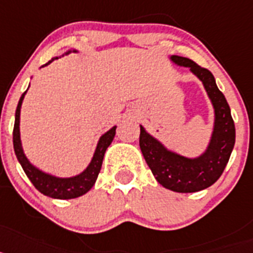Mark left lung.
I'll list each match as a JSON object with an SVG mask.
<instances>
[{"label":"left lung","instance_id":"obj_1","mask_svg":"<svg viewBox=\"0 0 253 253\" xmlns=\"http://www.w3.org/2000/svg\"><path fill=\"white\" fill-rule=\"evenodd\" d=\"M170 60L175 65L190 67L203 81L215 111L211 140L203 155L190 159L169 151L140 126V149L154 177L163 187L174 192H197L214 184L224 172L236 142V127L229 104L211 72L186 57L172 56Z\"/></svg>","mask_w":253,"mask_h":253}]
</instances>
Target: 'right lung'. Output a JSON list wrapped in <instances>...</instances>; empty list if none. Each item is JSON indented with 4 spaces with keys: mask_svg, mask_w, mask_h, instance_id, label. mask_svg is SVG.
Returning a JSON list of instances; mask_svg holds the SVG:
<instances>
[{
    "mask_svg": "<svg viewBox=\"0 0 253 253\" xmlns=\"http://www.w3.org/2000/svg\"><path fill=\"white\" fill-rule=\"evenodd\" d=\"M76 52V50H74ZM70 53V52H67ZM53 60L56 58H52L48 63H45L44 66L49 65ZM25 93L21 95L20 100H19V104H17L16 113H15V125H14V132H12V140H14V150L16 154V158L19 160V163L23 167L24 172L28 175V178L30 179L34 187L39 191L41 193L45 195L48 197H52V199H60V200H69V199H76L79 196H83L84 193H86L90 188L93 187L94 183H95L96 178H98V174L100 172V168H102L103 158H104V153L107 150L111 142L113 141L114 135H116V128L117 127H112L109 131L104 133L99 139V142L96 145L95 153H94V157L90 162V164L87 166V168L85 169L84 172L80 173V174L75 175V177H70V178H58V177H54V175L47 174V173L42 172L38 168H35L34 166L30 164V162L26 159L25 154H24L23 148H21V141H20V128H19V125H20V108L21 103H23L24 95Z\"/></svg>",
    "mask_w": 253,
    "mask_h": 253,
    "instance_id": "add662e5",
    "label": "right lung"
}]
</instances>
